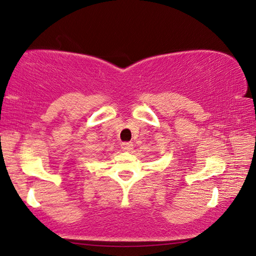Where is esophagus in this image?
Returning <instances> with one entry per match:
<instances>
[{
	"mask_svg": "<svg viewBox=\"0 0 256 256\" xmlns=\"http://www.w3.org/2000/svg\"><path fill=\"white\" fill-rule=\"evenodd\" d=\"M132 148H134V144L132 143V142H124V143L121 144V148H122V150L126 152L132 151Z\"/></svg>",
	"mask_w": 256,
	"mask_h": 256,
	"instance_id": "34e87169",
	"label": "esophagus"
}]
</instances>
